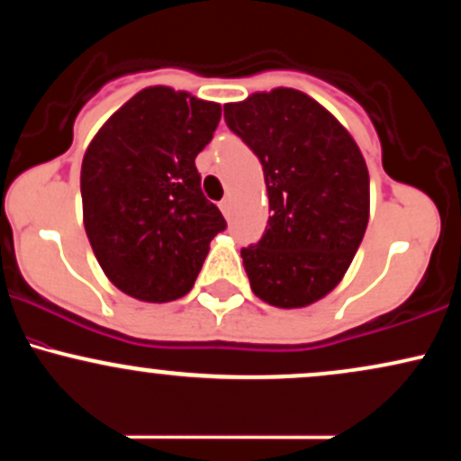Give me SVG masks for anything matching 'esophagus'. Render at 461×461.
<instances>
[{
	"mask_svg": "<svg viewBox=\"0 0 461 461\" xmlns=\"http://www.w3.org/2000/svg\"><path fill=\"white\" fill-rule=\"evenodd\" d=\"M221 212L225 214V219H230V216H231V199L230 197L221 201Z\"/></svg>",
	"mask_w": 461,
	"mask_h": 461,
	"instance_id": "obj_1",
	"label": "esophagus"
}]
</instances>
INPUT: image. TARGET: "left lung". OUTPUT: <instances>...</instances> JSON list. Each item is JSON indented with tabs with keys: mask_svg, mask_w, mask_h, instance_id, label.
<instances>
[{
	"mask_svg": "<svg viewBox=\"0 0 461 461\" xmlns=\"http://www.w3.org/2000/svg\"><path fill=\"white\" fill-rule=\"evenodd\" d=\"M225 121L260 158L268 227L242 249L253 294L275 308L316 303L351 267L368 225V168L330 110L297 88L225 104Z\"/></svg>",
	"mask_w": 461,
	"mask_h": 461,
	"instance_id": "left-lung-1",
	"label": "left lung"
}]
</instances>
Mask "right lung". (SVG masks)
I'll return each instance as SVG.
<instances>
[{"label": "right lung", "mask_w": 461, "mask_h": 461, "mask_svg": "<svg viewBox=\"0 0 461 461\" xmlns=\"http://www.w3.org/2000/svg\"><path fill=\"white\" fill-rule=\"evenodd\" d=\"M219 121L221 104L147 86L88 142L79 173L84 230L121 293L167 303L193 288L210 242L225 230L194 167Z\"/></svg>", "instance_id": "right-lung-1"}]
</instances>
